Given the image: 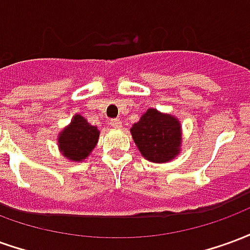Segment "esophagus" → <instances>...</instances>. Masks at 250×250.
<instances>
[{"mask_svg":"<svg viewBox=\"0 0 250 250\" xmlns=\"http://www.w3.org/2000/svg\"><path fill=\"white\" fill-rule=\"evenodd\" d=\"M109 125H112L114 128H120V127H122V120L111 119V120H109Z\"/></svg>","mask_w":250,"mask_h":250,"instance_id":"1","label":"esophagus"}]
</instances>
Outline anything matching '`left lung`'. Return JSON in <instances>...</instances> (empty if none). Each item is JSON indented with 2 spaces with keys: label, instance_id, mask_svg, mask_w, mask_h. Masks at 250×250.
<instances>
[{
  "label": "left lung",
  "instance_id": "8db88e82",
  "mask_svg": "<svg viewBox=\"0 0 250 250\" xmlns=\"http://www.w3.org/2000/svg\"><path fill=\"white\" fill-rule=\"evenodd\" d=\"M131 135L142 155L150 162H168L181 151L182 132L179 120L155 108H148L142 115L139 122L131 127Z\"/></svg>",
  "mask_w": 250,
  "mask_h": 250
}]
</instances>
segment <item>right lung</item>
<instances>
[{
  "mask_svg": "<svg viewBox=\"0 0 250 250\" xmlns=\"http://www.w3.org/2000/svg\"><path fill=\"white\" fill-rule=\"evenodd\" d=\"M98 139V127L89 125L82 115H75L71 125L57 138L62 155L75 162H83L95 148Z\"/></svg>",
  "mask_w": 250,
  "mask_h": 250,
  "instance_id": "right-lung-1",
  "label": "right lung"
}]
</instances>
